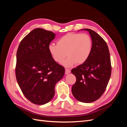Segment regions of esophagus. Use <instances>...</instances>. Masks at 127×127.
Segmentation results:
<instances>
[{
	"label": "esophagus",
	"mask_w": 127,
	"mask_h": 127,
	"mask_svg": "<svg viewBox=\"0 0 127 127\" xmlns=\"http://www.w3.org/2000/svg\"><path fill=\"white\" fill-rule=\"evenodd\" d=\"M70 72V70L69 69H66V70H65V74L67 75Z\"/></svg>",
	"instance_id": "1"
}]
</instances>
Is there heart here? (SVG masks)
<instances>
[{"mask_svg":"<svg viewBox=\"0 0 127 127\" xmlns=\"http://www.w3.org/2000/svg\"><path fill=\"white\" fill-rule=\"evenodd\" d=\"M93 47L91 36L87 34L68 33L57 41V45L50 44L49 51L56 62L71 67L76 63L83 64L90 57Z\"/></svg>","mask_w":127,"mask_h":127,"instance_id":"1","label":"heart"}]
</instances>
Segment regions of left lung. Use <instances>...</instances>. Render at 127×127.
Returning <instances> with one entry per match:
<instances>
[{
	"instance_id": "1",
	"label": "left lung",
	"mask_w": 127,
	"mask_h": 127,
	"mask_svg": "<svg viewBox=\"0 0 127 127\" xmlns=\"http://www.w3.org/2000/svg\"><path fill=\"white\" fill-rule=\"evenodd\" d=\"M80 30L89 32L93 47L86 62L71 71L76 77L71 91L77 100L91 103L101 96L108 84L111 74L110 56L106 43L97 33L88 29Z\"/></svg>"
}]
</instances>
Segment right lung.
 I'll use <instances>...</instances> for the list:
<instances>
[{"label": "right lung", "mask_w": 127, "mask_h": 127, "mask_svg": "<svg viewBox=\"0 0 127 127\" xmlns=\"http://www.w3.org/2000/svg\"><path fill=\"white\" fill-rule=\"evenodd\" d=\"M56 35L36 28L22 40L17 50V81L26 98L35 104L43 105L51 100L56 83L64 74V68L53 59L49 51Z\"/></svg>", "instance_id": "right-lung-1"}]
</instances>
